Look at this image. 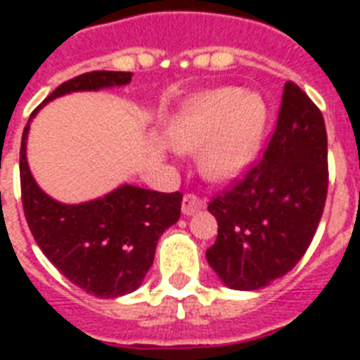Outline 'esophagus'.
<instances>
[{
  "label": "esophagus",
  "mask_w": 360,
  "mask_h": 360,
  "mask_svg": "<svg viewBox=\"0 0 360 360\" xmlns=\"http://www.w3.org/2000/svg\"><path fill=\"white\" fill-rule=\"evenodd\" d=\"M183 213L185 214H194L200 209V200H198L194 194H186L185 198H183Z\"/></svg>",
  "instance_id": "34e87169"
}]
</instances>
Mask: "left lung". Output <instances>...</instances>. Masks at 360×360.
Instances as JSON below:
<instances>
[{
	"instance_id": "obj_1",
	"label": "left lung",
	"mask_w": 360,
	"mask_h": 360,
	"mask_svg": "<svg viewBox=\"0 0 360 360\" xmlns=\"http://www.w3.org/2000/svg\"><path fill=\"white\" fill-rule=\"evenodd\" d=\"M129 82L130 72L115 70H93L63 82L33 110L20 146L22 205L37 245L65 278L101 299H115L140 288L155 259L158 237L179 220L183 196L121 185L103 198L67 205L37 185L25 147L31 120L50 101Z\"/></svg>"
}]
</instances>
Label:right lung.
Listing matches in <instances>:
<instances>
[{
	"instance_id": "add662e5",
	"label": "right lung",
	"mask_w": 360,
	"mask_h": 360,
	"mask_svg": "<svg viewBox=\"0 0 360 360\" xmlns=\"http://www.w3.org/2000/svg\"><path fill=\"white\" fill-rule=\"evenodd\" d=\"M329 186L327 132L318 106L285 86L263 157L209 203L219 236L207 262L231 290H259L295 267L312 243Z\"/></svg>"
}]
</instances>
